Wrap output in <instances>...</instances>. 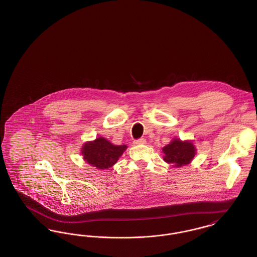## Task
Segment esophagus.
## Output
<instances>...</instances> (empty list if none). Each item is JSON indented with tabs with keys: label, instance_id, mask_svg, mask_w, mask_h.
Returning a JSON list of instances; mask_svg holds the SVG:
<instances>
[{
	"label": "esophagus",
	"instance_id": "esophagus-1",
	"mask_svg": "<svg viewBox=\"0 0 257 257\" xmlns=\"http://www.w3.org/2000/svg\"><path fill=\"white\" fill-rule=\"evenodd\" d=\"M134 144L136 145V146H140V145H146V144H147V140H146V139H144V138H142V139H139V140L135 141Z\"/></svg>",
	"mask_w": 257,
	"mask_h": 257
}]
</instances>
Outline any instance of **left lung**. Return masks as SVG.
Segmentation results:
<instances>
[{
    "instance_id": "8db88e82",
    "label": "left lung",
    "mask_w": 257,
    "mask_h": 257,
    "mask_svg": "<svg viewBox=\"0 0 257 257\" xmlns=\"http://www.w3.org/2000/svg\"><path fill=\"white\" fill-rule=\"evenodd\" d=\"M164 161L173 168H181L189 165L196 154V148L192 141L172 139L171 143L162 148Z\"/></svg>"
}]
</instances>
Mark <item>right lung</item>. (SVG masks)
<instances>
[{"instance_id":"right-lung-1","label":"right lung","mask_w":257,"mask_h":257,"mask_svg":"<svg viewBox=\"0 0 257 257\" xmlns=\"http://www.w3.org/2000/svg\"><path fill=\"white\" fill-rule=\"evenodd\" d=\"M127 149V146L112 145L109 140L99 137L94 141L86 142L81 148L84 161L98 170L111 168Z\"/></svg>"}]
</instances>
